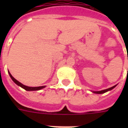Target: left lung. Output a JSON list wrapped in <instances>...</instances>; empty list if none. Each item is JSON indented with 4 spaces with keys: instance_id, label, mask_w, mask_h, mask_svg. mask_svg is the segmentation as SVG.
Returning <instances> with one entry per match:
<instances>
[{
    "instance_id": "left-lung-1",
    "label": "left lung",
    "mask_w": 128,
    "mask_h": 128,
    "mask_svg": "<svg viewBox=\"0 0 128 128\" xmlns=\"http://www.w3.org/2000/svg\"><path fill=\"white\" fill-rule=\"evenodd\" d=\"M116 86V85L114 86H112V87L110 88H108V89L106 90H101V91H98V92H93L94 93H96V94H103V93H105V92H106L109 91V90H112L113 88H114Z\"/></svg>"
}]
</instances>
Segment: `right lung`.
Segmentation results:
<instances>
[{
    "label": "right lung",
    "mask_w": 128,
    "mask_h": 128,
    "mask_svg": "<svg viewBox=\"0 0 128 128\" xmlns=\"http://www.w3.org/2000/svg\"><path fill=\"white\" fill-rule=\"evenodd\" d=\"M9 75H10V78H12V80L14 82L15 84H16L17 85L19 86H20L21 88H24V90H27V91H34V90H39L40 89H42V88H44V87H45V86H38V87H29V86H24L22 84H21L20 82H19L18 80H16V79H15L14 77H13L12 75L10 74V73L9 72Z\"/></svg>",
    "instance_id": "add662e5"
}]
</instances>
